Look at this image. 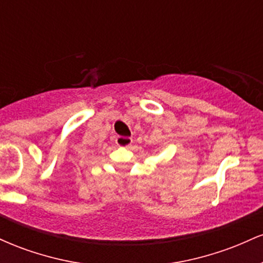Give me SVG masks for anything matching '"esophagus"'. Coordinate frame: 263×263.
<instances>
[{"mask_svg":"<svg viewBox=\"0 0 263 263\" xmlns=\"http://www.w3.org/2000/svg\"><path fill=\"white\" fill-rule=\"evenodd\" d=\"M116 144L120 147H129L132 144V138L131 137H123V136H117Z\"/></svg>","mask_w":263,"mask_h":263,"instance_id":"esophagus-1","label":"esophagus"}]
</instances>
